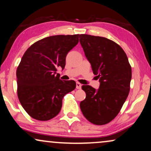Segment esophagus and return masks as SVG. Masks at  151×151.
I'll list each match as a JSON object with an SVG mask.
<instances>
[{
    "label": "esophagus",
    "instance_id": "esophagus-1",
    "mask_svg": "<svg viewBox=\"0 0 151 151\" xmlns=\"http://www.w3.org/2000/svg\"><path fill=\"white\" fill-rule=\"evenodd\" d=\"M82 87V84L79 83V82H76V88H78V89H80Z\"/></svg>",
    "mask_w": 151,
    "mask_h": 151
}]
</instances>
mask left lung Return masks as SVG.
I'll use <instances>...</instances> for the list:
<instances>
[{
	"label": "left lung",
	"mask_w": 151,
	"mask_h": 151,
	"mask_svg": "<svg viewBox=\"0 0 151 151\" xmlns=\"http://www.w3.org/2000/svg\"><path fill=\"white\" fill-rule=\"evenodd\" d=\"M80 42L100 82L98 90L82 85L86 98L80 102V109L90 122L106 124L117 116L129 96L131 67L124 51L113 40L80 34Z\"/></svg>",
	"instance_id": "1"
}]
</instances>
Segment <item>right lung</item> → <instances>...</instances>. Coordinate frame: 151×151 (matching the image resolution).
<instances>
[{
	"label": "right lung",
	"instance_id": "obj_1",
	"mask_svg": "<svg viewBox=\"0 0 151 151\" xmlns=\"http://www.w3.org/2000/svg\"><path fill=\"white\" fill-rule=\"evenodd\" d=\"M79 34L57 35L37 41L27 49L16 70L17 94L32 118L47 121L60 113L63 98L76 88L74 80L63 81L55 75L64 69L66 56L78 43Z\"/></svg>",
	"mask_w": 151,
	"mask_h": 151
}]
</instances>
